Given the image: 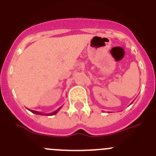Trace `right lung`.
Listing matches in <instances>:
<instances>
[{"label":"right lung","instance_id":"1","mask_svg":"<svg viewBox=\"0 0 156 156\" xmlns=\"http://www.w3.org/2000/svg\"><path fill=\"white\" fill-rule=\"evenodd\" d=\"M61 108H62V107H60V108H58L57 110H55V111L53 112H51V113H48V114H44V113H42V112H40L34 111V110L29 109V108H28V109L30 110V111L31 112H33V113H34V114H37V115H55L56 113H58V112L59 110L61 109Z\"/></svg>","mask_w":156,"mask_h":156}]
</instances>
